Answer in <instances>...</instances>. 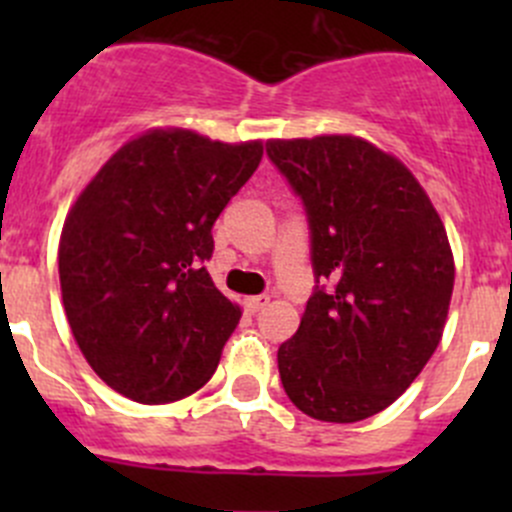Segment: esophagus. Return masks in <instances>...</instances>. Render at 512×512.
Wrapping results in <instances>:
<instances>
[{"label": "esophagus", "instance_id": "esophagus-1", "mask_svg": "<svg viewBox=\"0 0 512 512\" xmlns=\"http://www.w3.org/2000/svg\"><path fill=\"white\" fill-rule=\"evenodd\" d=\"M267 304H270V297H267V294H257V297L245 299V307L250 309V312H260V309H265Z\"/></svg>", "mask_w": 512, "mask_h": 512}]
</instances>
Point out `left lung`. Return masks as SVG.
Returning a JSON list of instances; mask_svg holds the SVG:
<instances>
[{
    "label": "left lung",
    "mask_w": 512,
    "mask_h": 512,
    "mask_svg": "<svg viewBox=\"0 0 512 512\" xmlns=\"http://www.w3.org/2000/svg\"><path fill=\"white\" fill-rule=\"evenodd\" d=\"M267 156L302 198L314 275L329 280L277 349L282 386L317 421H364L441 342L456 280L446 227L414 173L359 136L272 138Z\"/></svg>",
    "instance_id": "1"
}]
</instances>
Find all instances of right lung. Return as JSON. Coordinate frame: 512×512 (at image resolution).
<instances>
[{"label":"right lung","instance_id":"obj_1","mask_svg":"<svg viewBox=\"0 0 512 512\" xmlns=\"http://www.w3.org/2000/svg\"><path fill=\"white\" fill-rule=\"evenodd\" d=\"M262 160V141L148 128L89 180L61 227L59 282L91 369L138 404L195 394L242 317L210 280L213 223Z\"/></svg>","mask_w":512,"mask_h":512}]
</instances>
